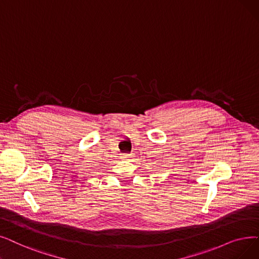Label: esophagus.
Masks as SVG:
<instances>
[{
    "instance_id": "34e87169",
    "label": "esophagus",
    "mask_w": 259,
    "mask_h": 259,
    "mask_svg": "<svg viewBox=\"0 0 259 259\" xmlns=\"http://www.w3.org/2000/svg\"><path fill=\"white\" fill-rule=\"evenodd\" d=\"M122 156H123V159H127V160L131 159V154H128V153H125Z\"/></svg>"
}]
</instances>
